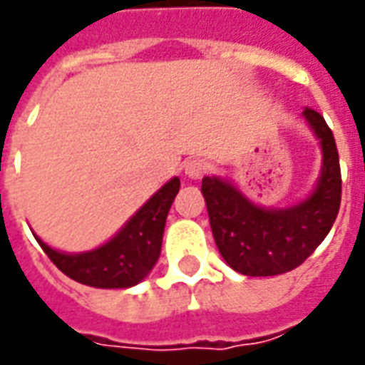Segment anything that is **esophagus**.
<instances>
[{"label":"esophagus","mask_w":365,"mask_h":365,"mask_svg":"<svg viewBox=\"0 0 365 365\" xmlns=\"http://www.w3.org/2000/svg\"><path fill=\"white\" fill-rule=\"evenodd\" d=\"M185 173L190 178H200L207 173V163L202 158H188L185 163Z\"/></svg>","instance_id":"34e87169"}]
</instances>
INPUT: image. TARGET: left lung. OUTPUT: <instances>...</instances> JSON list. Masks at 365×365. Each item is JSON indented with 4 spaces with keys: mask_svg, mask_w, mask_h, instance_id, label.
<instances>
[{
    "mask_svg": "<svg viewBox=\"0 0 365 365\" xmlns=\"http://www.w3.org/2000/svg\"><path fill=\"white\" fill-rule=\"evenodd\" d=\"M318 135L324 167L312 197L286 210H266L248 202L232 185L202 178L212 236L226 264L246 276H276L294 270L330 232L341 200L340 157L331 129L318 110L304 109Z\"/></svg>",
    "mask_w": 365,
    "mask_h": 365,
    "instance_id": "obj_1",
    "label": "left lung"
}]
</instances>
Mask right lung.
I'll return each instance as SVG.
<instances>
[{
	"mask_svg": "<svg viewBox=\"0 0 365 365\" xmlns=\"http://www.w3.org/2000/svg\"><path fill=\"white\" fill-rule=\"evenodd\" d=\"M180 180L177 177L143 205L115 238L97 250L83 255H63L37 238L43 252L65 276L75 282L95 288H129L139 284L160 255L165 222L177 197Z\"/></svg>",
	"mask_w": 365,
	"mask_h": 365,
	"instance_id": "obj_1",
	"label": "right lung"
}]
</instances>
